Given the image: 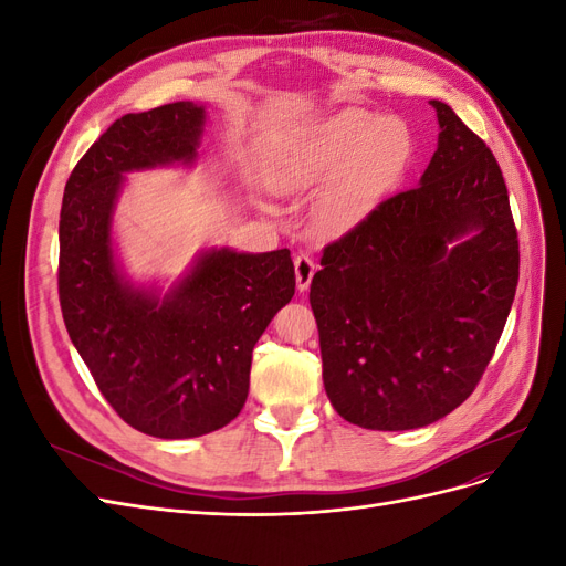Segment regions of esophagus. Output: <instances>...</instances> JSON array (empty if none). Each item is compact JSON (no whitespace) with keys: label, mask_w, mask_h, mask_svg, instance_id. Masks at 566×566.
I'll list each match as a JSON object with an SVG mask.
<instances>
[{"label":"esophagus","mask_w":566,"mask_h":566,"mask_svg":"<svg viewBox=\"0 0 566 566\" xmlns=\"http://www.w3.org/2000/svg\"><path fill=\"white\" fill-rule=\"evenodd\" d=\"M314 273H316V262L312 260V256L310 254H297L295 256V279H297L300 293H304V290L312 285Z\"/></svg>","instance_id":"esophagus-1"}]
</instances>
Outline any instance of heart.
<instances>
[{"mask_svg":"<svg viewBox=\"0 0 566 566\" xmlns=\"http://www.w3.org/2000/svg\"><path fill=\"white\" fill-rule=\"evenodd\" d=\"M413 163L403 119L370 111L339 113L302 136L273 163L269 184L279 193H318L312 227L321 235L354 229L399 188Z\"/></svg>","mask_w":566,"mask_h":566,"instance_id":"1","label":"heart"}]
</instances>
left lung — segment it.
<instances>
[{
    "mask_svg": "<svg viewBox=\"0 0 566 566\" xmlns=\"http://www.w3.org/2000/svg\"><path fill=\"white\" fill-rule=\"evenodd\" d=\"M416 188L382 200L323 250L310 302L337 413L399 432L474 391L515 300L520 243L489 146L441 101Z\"/></svg>",
    "mask_w": 566,
    "mask_h": 566,
    "instance_id": "obj_1",
    "label": "left lung"
}]
</instances>
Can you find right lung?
I'll list each match as a JSON object with an SVG mask.
<instances>
[{"mask_svg": "<svg viewBox=\"0 0 566 566\" xmlns=\"http://www.w3.org/2000/svg\"><path fill=\"white\" fill-rule=\"evenodd\" d=\"M202 129L193 101L115 119L75 165L59 221L67 335L115 413L158 439L210 434L241 413L256 339L295 295L290 250L210 248L167 293L134 285L117 264L125 175L193 165Z\"/></svg>", "mask_w": 566, "mask_h": 566, "instance_id": "add662e5", "label": "right lung"}]
</instances>
